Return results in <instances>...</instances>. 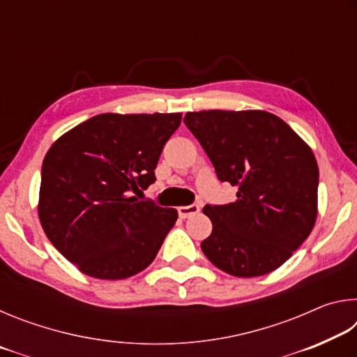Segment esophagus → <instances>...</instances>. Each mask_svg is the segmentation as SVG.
Returning <instances> with one entry per match:
<instances>
[{
	"label": "esophagus",
	"instance_id": "1",
	"mask_svg": "<svg viewBox=\"0 0 357 357\" xmlns=\"http://www.w3.org/2000/svg\"><path fill=\"white\" fill-rule=\"evenodd\" d=\"M200 213V206L198 204H189V206H179L178 214L181 219H187V217H192Z\"/></svg>",
	"mask_w": 357,
	"mask_h": 357
}]
</instances>
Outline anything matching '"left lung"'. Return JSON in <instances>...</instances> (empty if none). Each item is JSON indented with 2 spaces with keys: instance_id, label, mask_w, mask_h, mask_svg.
<instances>
[{
  "instance_id": "1",
  "label": "left lung",
  "mask_w": 357,
  "mask_h": 357,
  "mask_svg": "<svg viewBox=\"0 0 357 357\" xmlns=\"http://www.w3.org/2000/svg\"><path fill=\"white\" fill-rule=\"evenodd\" d=\"M189 129L236 202L206 204L213 233L202 250L234 277L271 273L309 238L317 220L318 165L312 149L273 113L189 112Z\"/></svg>"
}]
</instances>
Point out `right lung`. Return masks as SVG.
<instances>
[{"instance_id":"right-lung-1","label":"right lung","mask_w":357,"mask_h":357,"mask_svg":"<svg viewBox=\"0 0 357 357\" xmlns=\"http://www.w3.org/2000/svg\"><path fill=\"white\" fill-rule=\"evenodd\" d=\"M181 113H104L52 144L40 172L39 219L59 253L86 275L128 279L153 263L176 209L138 200L155 181Z\"/></svg>"}]
</instances>
